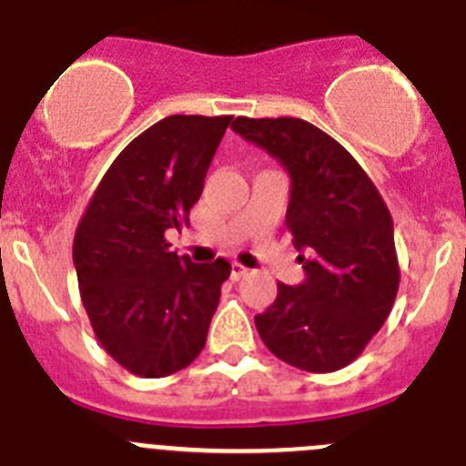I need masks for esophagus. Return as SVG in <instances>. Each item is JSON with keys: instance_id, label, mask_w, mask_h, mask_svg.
<instances>
[{"instance_id": "obj_1", "label": "esophagus", "mask_w": 466, "mask_h": 466, "mask_svg": "<svg viewBox=\"0 0 466 466\" xmlns=\"http://www.w3.org/2000/svg\"><path fill=\"white\" fill-rule=\"evenodd\" d=\"M247 275H249V268H245L242 263H233V266H230V278L233 279H242L247 278Z\"/></svg>"}]
</instances>
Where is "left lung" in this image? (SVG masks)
<instances>
[{
  "label": "left lung",
  "mask_w": 466,
  "mask_h": 466,
  "mask_svg": "<svg viewBox=\"0 0 466 466\" xmlns=\"http://www.w3.org/2000/svg\"><path fill=\"white\" fill-rule=\"evenodd\" d=\"M230 127L289 172L287 228L306 252V279L278 284L273 306L254 317L258 336L300 371H339L364 352L397 299L392 214L360 163L312 123L238 116Z\"/></svg>",
  "instance_id": "obj_1"
}]
</instances>
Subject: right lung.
Wrapping results in <instances>:
<instances>
[{
	"mask_svg": "<svg viewBox=\"0 0 466 466\" xmlns=\"http://www.w3.org/2000/svg\"><path fill=\"white\" fill-rule=\"evenodd\" d=\"M233 116L175 114L116 156L74 236L90 327L111 360L166 378L200 355L230 263H193L166 233L188 226L212 156Z\"/></svg>",
	"mask_w": 466,
	"mask_h": 466,
	"instance_id": "obj_1",
	"label": "right lung"
}]
</instances>
